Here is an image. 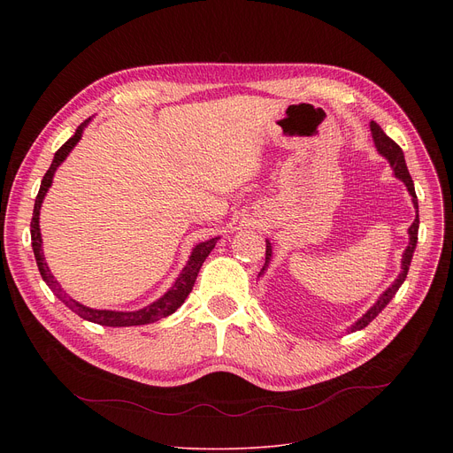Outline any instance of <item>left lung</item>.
Listing matches in <instances>:
<instances>
[{
    "label": "left lung",
    "mask_w": 453,
    "mask_h": 453,
    "mask_svg": "<svg viewBox=\"0 0 453 453\" xmlns=\"http://www.w3.org/2000/svg\"><path fill=\"white\" fill-rule=\"evenodd\" d=\"M371 134H372V141H374V147H376V150H378V154L380 156H384L388 161H389V165H391V169H393V173H395V178H398L403 185H406V188H408V193H410V196H411V202H413V207H415V220H413V224L410 226V229H408V234H410V242H408V248H406V251L402 253V266H400V273H398V277L391 282V287L380 296L378 299H376V303L369 308V311L356 321L354 325H350L349 326V330L347 332H356V330H362V328H365L380 312L384 311V308L388 306V303L395 297V294L398 292V288L402 287L403 284V280H406V277H408V270H410V266H411V258H413V253H415V248H417V241H418V202H417V195H415V185H413V180H411V176H410V171H408V166H406V159H403V152H402V149L396 145V142L391 139V137H388L386 135V132L380 128V125H376L374 121H371ZM272 242L266 239V263H265V266H263V270H260V273H258V277L260 275H265L266 273V270H268V266H270V260H272Z\"/></svg>",
    "instance_id": "1"
}]
</instances>
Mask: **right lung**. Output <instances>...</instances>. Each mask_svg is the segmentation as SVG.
<instances>
[{"label":"right lung","mask_w":453,"mask_h":453,"mask_svg":"<svg viewBox=\"0 0 453 453\" xmlns=\"http://www.w3.org/2000/svg\"><path fill=\"white\" fill-rule=\"evenodd\" d=\"M91 117L86 119V121L75 130V134L71 135L64 145L57 150L55 154V159L50 166V171L45 173L43 180H42V185H40V190H38V196L35 200V211H33V220H31V244H33V251H35V258H36V265H38V270H40V275L42 279L45 280L47 287H50L55 296L69 308V311H73L77 316H81L82 319H88L91 323H97V325H103V326H135V325H149V323H154L161 318H166L174 314L178 308L185 303L187 296L190 294V290H193L195 287V280L198 277V272L203 265V260L209 257V253L212 251L214 244H217V241L220 239V236H214V239H209L205 242H200L193 248V251H190V257L187 260V265L183 266V270L180 272L178 279L174 280L173 287L166 290L159 299H156L154 303L147 304L139 308V311H132V312H119V311H95V308H89V306H84L82 303L75 301L67 297L62 288L58 280L55 279V275L51 273L50 266H47L45 263V257H43V250H42V233H40V209H42V203H43V198L47 195V190H50L51 183H53V176L57 173V169L60 166V163L69 156V152L75 149L77 142L81 141L82 137V132L84 128L89 125Z\"/></svg>","instance_id":"obj_1"}]
</instances>
